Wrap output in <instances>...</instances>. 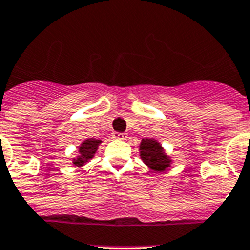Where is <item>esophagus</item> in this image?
<instances>
[{
  "label": "esophagus",
  "instance_id": "34e87169",
  "mask_svg": "<svg viewBox=\"0 0 250 250\" xmlns=\"http://www.w3.org/2000/svg\"><path fill=\"white\" fill-rule=\"evenodd\" d=\"M113 137L116 138V140H125V138H127V134L119 133V132H114V133H113Z\"/></svg>",
  "mask_w": 250,
  "mask_h": 250
}]
</instances>
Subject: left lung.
I'll return each mask as SVG.
<instances>
[{"mask_svg":"<svg viewBox=\"0 0 250 250\" xmlns=\"http://www.w3.org/2000/svg\"><path fill=\"white\" fill-rule=\"evenodd\" d=\"M140 156L142 161L155 172H164L172 164V160L166 155L161 143L155 138H145L140 145Z\"/></svg>","mask_w":250,"mask_h":250,"instance_id":"obj_1","label":"left lung"}]
</instances>
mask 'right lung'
Returning a JSON list of instances; mask_svg holds the SVG:
<instances>
[{
    "instance_id": "1",
    "label": "right lung",
    "mask_w": 250,
    "mask_h": 250,
    "mask_svg": "<svg viewBox=\"0 0 250 250\" xmlns=\"http://www.w3.org/2000/svg\"><path fill=\"white\" fill-rule=\"evenodd\" d=\"M102 143L101 140H95V138H88L83 141L82 145L78 148L79 155L75 158H73V165L75 167H82L85 164H88L93 157H94L95 152L98 149L99 145Z\"/></svg>"
}]
</instances>
